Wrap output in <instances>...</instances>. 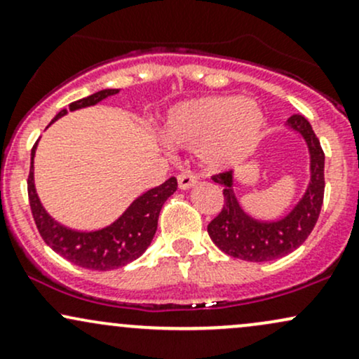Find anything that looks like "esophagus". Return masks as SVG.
<instances>
[{"mask_svg":"<svg viewBox=\"0 0 359 359\" xmlns=\"http://www.w3.org/2000/svg\"><path fill=\"white\" fill-rule=\"evenodd\" d=\"M177 179H179V187L184 189V191L185 189H191L192 185L197 184V175L192 174V172H182Z\"/></svg>","mask_w":359,"mask_h":359,"instance_id":"esophagus-1","label":"esophagus"}]
</instances>
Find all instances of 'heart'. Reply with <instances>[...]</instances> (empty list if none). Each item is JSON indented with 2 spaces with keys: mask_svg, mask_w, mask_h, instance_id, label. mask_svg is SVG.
Wrapping results in <instances>:
<instances>
[{
  "mask_svg": "<svg viewBox=\"0 0 359 359\" xmlns=\"http://www.w3.org/2000/svg\"><path fill=\"white\" fill-rule=\"evenodd\" d=\"M265 114L253 100L209 96L187 101L168 113L162 135L168 143L199 151L209 168L241 163L253 154Z\"/></svg>",
  "mask_w": 359,
  "mask_h": 359,
  "instance_id": "b5f03b06",
  "label": "heart"
}]
</instances>
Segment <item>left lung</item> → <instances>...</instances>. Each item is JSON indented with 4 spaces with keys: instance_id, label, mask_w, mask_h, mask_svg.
Here are the masks:
<instances>
[{
    "instance_id": "obj_1",
    "label": "left lung",
    "mask_w": 359,
    "mask_h": 359,
    "mask_svg": "<svg viewBox=\"0 0 359 359\" xmlns=\"http://www.w3.org/2000/svg\"><path fill=\"white\" fill-rule=\"evenodd\" d=\"M287 125L306 140L311 154V184L295 208L278 221H257L241 209L233 191V172L212 175L221 184L224 204L208 224L214 245L233 258L246 262H271L297 250L319 219L324 201V151L311 123L302 114H292Z\"/></svg>"
}]
</instances>
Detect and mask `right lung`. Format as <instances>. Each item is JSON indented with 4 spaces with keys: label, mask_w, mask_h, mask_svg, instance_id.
<instances>
[{
    "label": "right lung",
    "mask_w": 359,
    "mask_h": 359,
    "mask_svg": "<svg viewBox=\"0 0 359 359\" xmlns=\"http://www.w3.org/2000/svg\"><path fill=\"white\" fill-rule=\"evenodd\" d=\"M118 93V89H102L100 93L71 102L69 109L88 108V106L97 104L100 101ZM64 114H67V109H62L52 119V123ZM35 148L36 143L32 148L30 174L27 180L28 201H30V209L40 236L55 253L82 269L101 271L125 266L145 253L155 236L160 209L168 197L177 191L175 177H170L162 185L150 189L137 197L113 224L90 233L74 231V229H67L65 226L53 221L43 209V205L40 204L34 184Z\"/></svg>",
    "instance_id": "right-lung-1"
}]
</instances>
